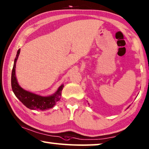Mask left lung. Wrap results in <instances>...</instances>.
Instances as JSON below:
<instances>
[{
  "instance_id": "8db88e82",
  "label": "left lung",
  "mask_w": 149,
  "mask_h": 149,
  "mask_svg": "<svg viewBox=\"0 0 149 149\" xmlns=\"http://www.w3.org/2000/svg\"><path fill=\"white\" fill-rule=\"evenodd\" d=\"M129 107H130V106H129Z\"/></svg>"
}]
</instances>
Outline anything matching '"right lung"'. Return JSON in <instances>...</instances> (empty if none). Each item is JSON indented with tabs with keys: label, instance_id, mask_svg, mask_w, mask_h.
Segmentation results:
<instances>
[{
	"label": "right lung",
	"instance_id": "add662e5",
	"mask_svg": "<svg viewBox=\"0 0 149 149\" xmlns=\"http://www.w3.org/2000/svg\"><path fill=\"white\" fill-rule=\"evenodd\" d=\"M19 53L20 49L17 51L11 74V87L14 94L25 106L30 109L44 111L52 108L57 101L60 100L64 85H60L56 91L49 96H42L23 89L19 86L15 76L16 62Z\"/></svg>",
	"mask_w": 149,
	"mask_h": 149
}]
</instances>
